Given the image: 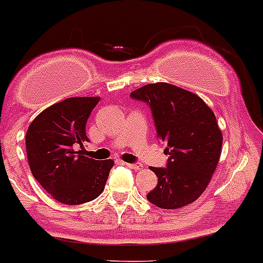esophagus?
Returning a JSON list of instances; mask_svg holds the SVG:
<instances>
[{"label": "esophagus", "instance_id": "34e87169", "mask_svg": "<svg viewBox=\"0 0 263 263\" xmlns=\"http://www.w3.org/2000/svg\"><path fill=\"white\" fill-rule=\"evenodd\" d=\"M125 165H126L129 169L134 170V172H138V170L142 169V165H141V163H125Z\"/></svg>", "mask_w": 263, "mask_h": 263}]
</instances>
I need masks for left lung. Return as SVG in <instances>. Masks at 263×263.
<instances>
[{
    "label": "left lung",
    "instance_id": "8db88e82",
    "mask_svg": "<svg viewBox=\"0 0 263 263\" xmlns=\"http://www.w3.org/2000/svg\"><path fill=\"white\" fill-rule=\"evenodd\" d=\"M130 97L149 105L169 156L166 167H150L158 183L146 198L161 209L189 205L205 192L221 156L222 133L213 110L197 94L166 82L145 85Z\"/></svg>",
    "mask_w": 263,
    "mask_h": 263
}]
</instances>
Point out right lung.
I'll use <instances>...</instances> for the list:
<instances>
[{
  "instance_id": "add662e5",
  "label": "right lung",
  "mask_w": 263,
  "mask_h": 263,
  "mask_svg": "<svg viewBox=\"0 0 263 263\" xmlns=\"http://www.w3.org/2000/svg\"><path fill=\"white\" fill-rule=\"evenodd\" d=\"M100 97H71L51 105L35 117L26 133L31 174L58 202L80 205L104 192L111 159L82 156L87 142L86 122Z\"/></svg>"
}]
</instances>
